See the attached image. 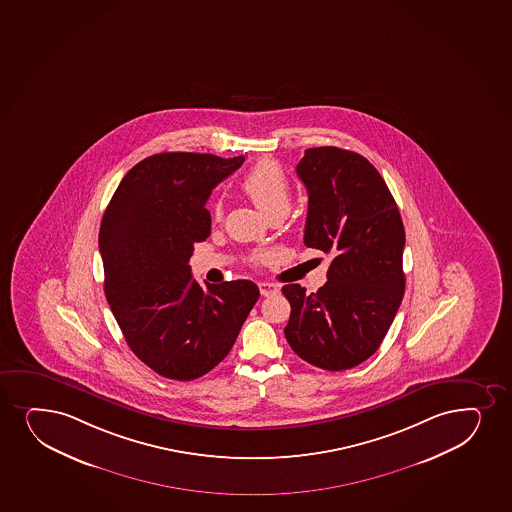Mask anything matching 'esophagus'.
<instances>
[{"instance_id": "obj_1", "label": "esophagus", "mask_w": 512, "mask_h": 512, "mask_svg": "<svg viewBox=\"0 0 512 512\" xmlns=\"http://www.w3.org/2000/svg\"><path fill=\"white\" fill-rule=\"evenodd\" d=\"M260 295L262 296H271L276 295V293H279V286L277 284L272 283H260Z\"/></svg>"}]
</instances>
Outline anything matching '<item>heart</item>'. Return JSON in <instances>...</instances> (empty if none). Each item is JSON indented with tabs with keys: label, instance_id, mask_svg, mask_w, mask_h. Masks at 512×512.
Wrapping results in <instances>:
<instances>
[{
	"label": "heart",
	"instance_id": "heart-1",
	"mask_svg": "<svg viewBox=\"0 0 512 512\" xmlns=\"http://www.w3.org/2000/svg\"><path fill=\"white\" fill-rule=\"evenodd\" d=\"M241 190L269 219L279 214L286 216L291 209V185L281 166L272 159L255 164L243 176ZM211 212L212 217L219 221L223 217V204L219 200L212 202Z\"/></svg>",
	"mask_w": 512,
	"mask_h": 512
}]
</instances>
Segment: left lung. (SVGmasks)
<instances>
[{"label": "left lung", "instance_id": "8db88e82", "mask_svg": "<svg viewBox=\"0 0 512 512\" xmlns=\"http://www.w3.org/2000/svg\"><path fill=\"white\" fill-rule=\"evenodd\" d=\"M296 173L308 192L303 241L334 259L317 293L284 286V334L301 360L348 370L379 349L403 301V219L384 178L356 152L307 149Z\"/></svg>", "mask_w": 512, "mask_h": 512}]
</instances>
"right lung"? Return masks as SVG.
Here are the masks:
<instances>
[{"label": "right lung", "mask_w": 512, "mask_h": 512, "mask_svg": "<svg viewBox=\"0 0 512 512\" xmlns=\"http://www.w3.org/2000/svg\"><path fill=\"white\" fill-rule=\"evenodd\" d=\"M245 157L161 152L128 171L104 212V295L128 346L166 379H199L226 358L259 300L247 279L192 277L193 245L211 235L205 202Z\"/></svg>", "instance_id": "right-lung-1"}]
</instances>
